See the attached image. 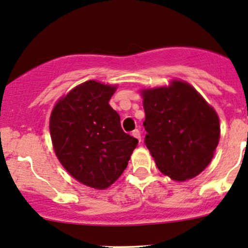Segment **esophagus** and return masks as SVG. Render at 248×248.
<instances>
[{
  "instance_id": "obj_1",
  "label": "esophagus",
  "mask_w": 248,
  "mask_h": 248,
  "mask_svg": "<svg viewBox=\"0 0 248 248\" xmlns=\"http://www.w3.org/2000/svg\"><path fill=\"white\" fill-rule=\"evenodd\" d=\"M132 136H133V137H135V138H137L139 141H140V140H141V136H140V131H139V130H138V129L133 130V131H132Z\"/></svg>"
}]
</instances>
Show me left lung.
Wrapping results in <instances>:
<instances>
[{"instance_id":"1","label":"left lung","mask_w":248,"mask_h":248,"mask_svg":"<svg viewBox=\"0 0 248 248\" xmlns=\"http://www.w3.org/2000/svg\"><path fill=\"white\" fill-rule=\"evenodd\" d=\"M145 145L161 173L192 179L212 160L220 138L217 112L188 83L141 90Z\"/></svg>"}]
</instances>
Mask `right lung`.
I'll return each mask as SVG.
<instances>
[{
    "mask_svg": "<svg viewBox=\"0 0 248 248\" xmlns=\"http://www.w3.org/2000/svg\"><path fill=\"white\" fill-rule=\"evenodd\" d=\"M115 85L88 80L56 103L50 136L63 168L82 184L104 190L126 169L138 140L125 133L110 107Z\"/></svg>",
    "mask_w": 248,
    "mask_h": 248,
    "instance_id": "add662e5",
    "label": "right lung"
}]
</instances>
